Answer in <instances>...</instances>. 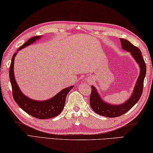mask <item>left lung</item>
I'll list each match as a JSON object with an SVG mask.
<instances>
[{"instance_id": "1", "label": "left lung", "mask_w": 153, "mask_h": 153, "mask_svg": "<svg viewBox=\"0 0 153 153\" xmlns=\"http://www.w3.org/2000/svg\"><path fill=\"white\" fill-rule=\"evenodd\" d=\"M121 47L125 51H128L139 65L140 74L135 85L131 96L123 104H109L102 98L97 89L91 86V94L90 96V106L96 113L107 117H117L123 114L133 107L141 97L143 91L144 80L146 76V66L142 56V53L137 47L133 45L129 41L120 39Z\"/></svg>"}]
</instances>
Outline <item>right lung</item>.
I'll list each match as a JSON object with an SVG mask.
<instances>
[{
    "mask_svg": "<svg viewBox=\"0 0 153 153\" xmlns=\"http://www.w3.org/2000/svg\"><path fill=\"white\" fill-rule=\"evenodd\" d=\"M41 38L42 36L32 37L17 49V51L14 53L11 59V63L9 69V78L12 87L13 98L16 103L19 105V106L22 108L24 111L32 117L39 119H47L53 118L61 113L64 108L67 94L73 88L74 86L71 85L63 89L56 96L46 100H42V101L35 100L30 98L23 94L17 83L14 75V59L18 51L25 47L30 45L31 44L34 43Z\"/></svg>",
    "mask_w": 153,
    "mask_h": 153,
    "instance_id": "1",
    "label": "right lung"
}]
</instances>
